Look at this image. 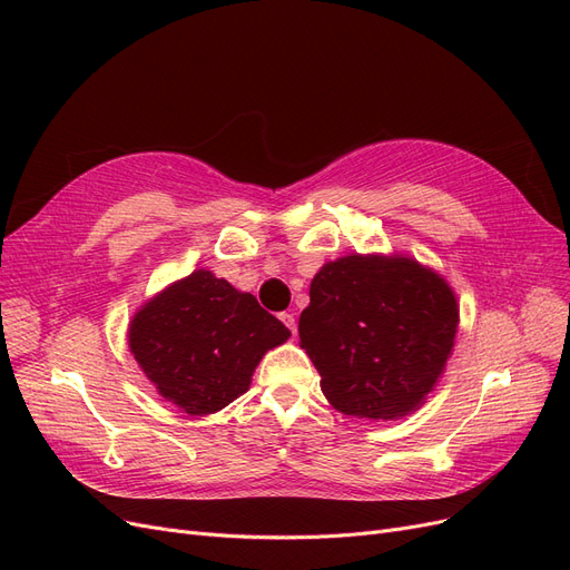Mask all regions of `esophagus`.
<instances>
[{
  "label": "esophagus",
  "mask_w": 570,
  "mask_h": 570,
  "mask_svg": "<svg viewBox=\"0 0 570 570\" xmlns=\"http://www.w3.org/2000/svg\"><path fill=\"white\" fill-rule=\"evenodd\" d=\"M279 320L284 322V326L288 328L291 334H296V317H293V312H282Z\"/></svg>",
  "instance_id": "1"
}]
</instances>
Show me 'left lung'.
<instances>
[{"label":"left lung","mask_w":570,"mask_h":570,"mask_svg":"<svg viewBox=\"0 0 570 570\" xmlns=\"http://www.w3.org/2000/svg\"><path fill=\"white\" fill-rule=\"evenodd\" d=\"M456 324L454 291L438 272L405 255L355 253L315 274L298 336L338 412L391 421L424 405Z\"/></svg>","instance_id":"8db88e82"}]
</instances>
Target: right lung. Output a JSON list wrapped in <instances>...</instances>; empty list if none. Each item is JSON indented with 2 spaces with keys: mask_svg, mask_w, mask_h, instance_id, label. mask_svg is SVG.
<instances>
[{
  "mask_svg": "<svg viewBox=\"0 0 570 570\" xmlns=\"http://www.w3.org/2000/svg\"><path fill=\"white\" fill-rule=\"evenodd\" d=\"M288 336L250 293L196 269L139 307L127 343L165 400L206 416L244 395L263 355Z\"/></svg>",
  "mask_w": 570,
  "mask_h": 570,
  "instance_id": "obj_1",
  "label": "right lung"
}]
</instances>
